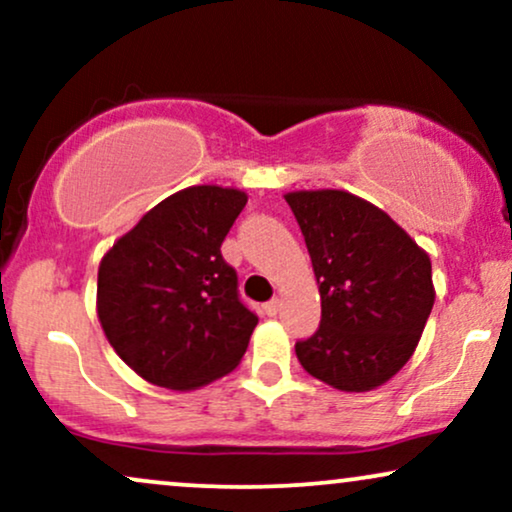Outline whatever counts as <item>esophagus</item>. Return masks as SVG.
Returning a JSON list of instances; mask_svg holds the SVG:
<instances>
[{
    "mask_svg": "<svg viewBox=\"0 0 512 512\" xmlns=\"http://www.w3.org/2000/svg\"><path fill=\"white\" fill-rule=\"evenodd\" d=\"M279 308H281L279 298H272V301H269V303H264V313H267L269 317H274L276 313H279Z\"/></svg>",
    "mask_w": 512,
    "mask_h": 512,
    "instance_id": "1",
    "label": "esophagus"
}]
</instances>
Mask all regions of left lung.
Listing matches in <instances>:
<instances>
[{
  "label": "left lung",
  "mask_w": 512,
  "mask_h": 512,
  "mask_svg": "<svg viewBox=\"0 0 512 512\" xmlns=\"http://www.w3.org/2000/svg\"><path fill=\"white\" fill-rule=\"evenodd\" d=\"M308 245L322 317L296 342L301 366L342 392L387 383L414 354L431 315V257L383 209L344 190L289 192Z\"/></svg>",
  "instance_id": "left-lung-1"
}]
</instances>
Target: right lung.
<instances>
[{
    "label": "right lung",
    "instance_id": "add662e5",
    "mask_svg": "<svg viewBox=\"0 0 512 512\" xmlns=\"http://www.w3.org/2000/svg\"><path fill=\"white\" fill-rule=\"evenodd\" d=\"M245 202L233 187H185L105 252L98 320L117 356L151 385L197 390L231 373L248 349L257 315L221 255Z\"/></svg>",
    "mask_w": 512,
    "mask_h": 512
}]
</instances>
